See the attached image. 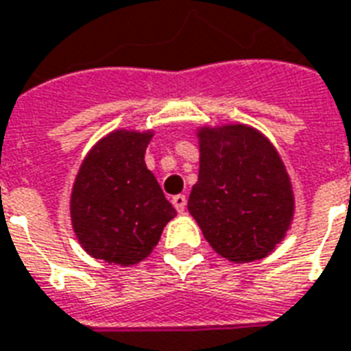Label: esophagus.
Here are the masks:
<instances>
[{
	"label": "esophagus",
	"instance_id": "obj_1",
	"mask_svg": "<svg viewBox=\"0 0 351 351\" xmlns=\"http://www.w3.org/2000/svg\"><path fill=\"white\" fill-rule=\"evenodd\" d=\"M186 204H188V197L186 195L173 197V206L176 208V212H184V210H186Z\"/></svg>",
	"mask_w": 351,
	"mask_h": 351
}]
</instances>
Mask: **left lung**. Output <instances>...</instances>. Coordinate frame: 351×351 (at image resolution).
I'll use <instances>...</instances> for the list:
<instances>
[{
  "label": "left lung",
  "mask_w": 351,
  "mask_h": 351,
  "mask_svg": "<svg viewBox=\"0 0 351 351\" xmlns=\"http://www.w3.org/2000/svg\"><path fill=\"white\" fill-rule=\"evenodd\" d=\"M199 180L188 201L221 256L253 262L271 253L294 215L292 186L274 145L249 126L202 128Z\"/></svg>",
  "instance_id": "8db88e82"
}]
</instances>
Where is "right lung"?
Instances as JSON below:
<instances>
[{"instance_id":"add662e5","label":"right lung","mask_w":351,"mask_h":351,"mask_svg":"<svg viewBox=\"0 0 351 351\" xmlns=\"http://www.w3.org/2000/svg\"><path fill=\"white\" fill-rule=\"evenodd\" d=\"M152 134L119 130L96 143L72 189V227L83 249L117 266L150 255L163 227L176 215L145 165Z\"/></svg>"}]
</instances>
